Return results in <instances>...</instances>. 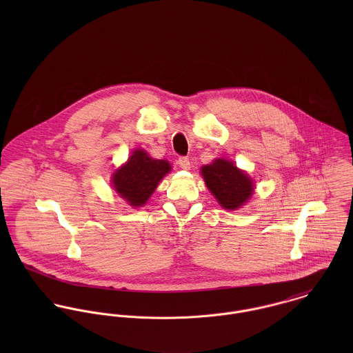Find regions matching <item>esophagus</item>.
Listing matches in <instances>:
<instances>
[{
  "instance_id": "34e87169",
  "label": "esophagus",
  "mask_w": 353,
  "mask_h": 353,
  "mask_svg": "<svg viewBox=\"0 0 353 353\" xmlns=\"http://www.w3.org/2000/svg\"><path fill=\"white\" fill-rule=\"evenodd\" d=\"M178 164H179V167L183 168V170H189V168H190V160H189L188 156H181V157L178 159Z\"/></svg>"
}]
</instances>
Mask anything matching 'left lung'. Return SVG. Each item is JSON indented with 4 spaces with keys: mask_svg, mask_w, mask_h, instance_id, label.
I'll return each instance as SVG.
<instances>
[{
    "mask_svg": "<svg viewBox=\"0 0 353 353\" xmlns=\"http://www.w3.org/2000/svg\"><path fill=\"white\" fill-rule=\"evenodd\" d=\"M202 175L210 193L224 209L241 208L252 194V179L228 160L217 159L202 167Z\"/></svg>",
    "mask_w": 353,
    "mask_h": 353,
    "instance_id": "8db88e82",
    "label": "left lung"
}]
</instances>
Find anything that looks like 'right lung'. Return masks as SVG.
Masks as SVG:
<instances>
[{
	"instance_id": "add662e5",
	"label": "right lung",
	"mask_w": 353,
	"mask_h": 353,
	"mask_svg": "<svg viewBox=\"0 0 353 353\" xmlns=\"http://www.w3.org/2000/svg\"><path fill=\"white\" fill-rule=\"evenodd\" d=\"M171 171L165 160L152 159L141 150L133 152L128 163L112 176L114 189L132 206H141L151 197L160 179Z\"/></svg>"
}]
</instances>
